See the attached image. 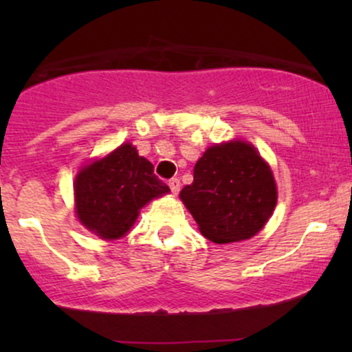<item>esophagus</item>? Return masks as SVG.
<instances>
[{
	"label": "esophagus",
	"instance_id": "34e87169",
	"mask_svg": "<svg viewBox=\"0 0 352 352\" xmlns=\"http://www.w3.org/2000/svg\"><path fill=\"white\" fill-rule=\"evenodd\" d=\"M168 187H170L172 193H179L180 192V180L179 179H170L168 180Z\"/></svg>",
	"mask_w": 352,
	"mask_h": 352
}]
</instances>
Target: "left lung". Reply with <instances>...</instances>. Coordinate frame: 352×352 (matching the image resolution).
<instances>
[{"label":"left lung","instance_id":"left-lung-1","mask_svg":"<svg viewBox=\"0 0 352 352\" xmlns=\"http://www.w3.org/2000/svg\"><path fill=\"white\" fill-rule=\"evenodd\" d=\"M180 199L201 235L215 243H232L248 240L265 227L276 207V185L256 148L235 140L207 148Z\"/></svg>","mask_w":352,"mask_h":352}]
</instances>
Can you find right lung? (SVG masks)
<instances>
[{"instance_id":"obj_1","label":"right lung","mask_w":352,"mask_h":352,"mask_svg":"<svg viewBox=\"0 0 352 352\" xmlns=\"http://www.w3.org/2000/svg\"><path fill=\"white\" fill-rule=\"evenodd\" d=\"M168 192V185L153 173V165L131 144H122L78 173L76 213L84 227L111 240L134 225L147 201Z\"/></svg>"}]
</instances>
